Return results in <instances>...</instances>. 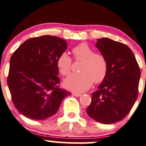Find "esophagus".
<instances>
[{
  "label": "esophagus",
  "mask_w": 146,
  "mask_h": 146,
  "mask_svg": "<svg viewBox=\"0 0 146 146\" xmlns=\"http://www.w3.org/2000/svg\"><path fill=\"white\" fill-rule=\"evenodd\" d=\"M73 95H74L75 97H80V95H81V94L77 93V92H74V93H73Z\"/></svg>",
  "instance_id": "34e87169"
}]
</instances>
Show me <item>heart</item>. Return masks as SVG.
Instances as JSON below:
<instances>
[{"label":"heart","instance_id":"b5f03b06","mask_svg":"<svg viewBox=\"0 0 146 146\" xmlns=\"http://www.w3.org/2000/svg\"><path fill=\"white\" fill-rule=\"evenodd\" d=\"M76 61H82L80 73L69 76L64 81V86L69 90L82 92L96 83L102 82L108 72V61L105 56L100 52H94L93 48L87 43H81L72 50ZM56 66L61 74L66 76L72 68V58L66 52L58 56Z\"/></svg>","mask_w":146,"mask_h":146}]
</instances>
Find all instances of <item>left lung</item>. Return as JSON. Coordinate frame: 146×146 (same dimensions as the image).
Returning <instances> with one entry per match:
<instances>
[{
    "label": "left lung",
    "instance_id": "left-lung-1",
    "mask_svg": "<svg viewBox=\"0 0 146 146\" xmlns=\"http://www.w3.org/2000/svg\"><path fill=\"white\" fill-rule=\"evenodd\" d=\"M96 46L108 61V72L98 90L92 92L87 113L96 121L110 124L130 112L138 98L141 70L124 44L104 37L98 39Z\"/></svg>",
    "mask_w": 146,
    "mask_h": 146
}]
</instances>
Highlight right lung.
Segmentation results:
<instances>
[{"label":"right lung","instance_id":"right-lung-1","mask_svg":"<svg viewBox=\"0 0 146 146\" xmlns=\"http://www.w3.org/2000/svg\"><path fill=\"white\" fill-rule=\"evenodd\" d=\"M64 39L44 35L29 39L12 55L8 76L12 100L17 110L35 120H44L58 111L70 92L59 87L56 60L66 51Z\"/></svg>","mask_w":146,"mask_h":146}]
</instances>
